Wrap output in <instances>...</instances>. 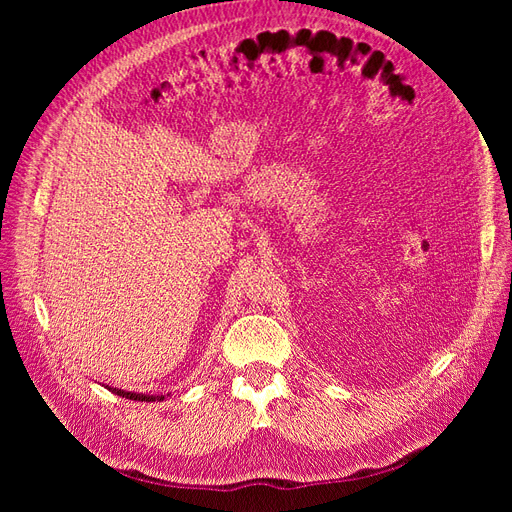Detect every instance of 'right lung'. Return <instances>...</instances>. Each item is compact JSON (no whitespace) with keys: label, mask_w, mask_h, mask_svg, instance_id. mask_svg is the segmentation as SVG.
<instances>
[{"label":"right lung","mask_w":512,"mask_h":512,"mask_svg":"<svg viewBox=\"0 0 512 512\" xmlns=\"http://www.w3.org/2000/svg\"><path fill=\"white\" fill-rule=\"evenodd\" d=\"M113 393L115 395H119V397H126V399H134V401H162L164 399V395H143V393H128V391H121V389H113Z\"/></svg>","instance_id":"right-lung-1"}]
</instances>
